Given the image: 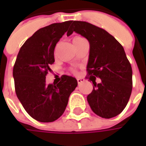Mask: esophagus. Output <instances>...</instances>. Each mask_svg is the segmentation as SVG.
<instances>
[{"mask_svg": "<svg viewBox=\"0 0 146 146\" xmlns=\"http://www.w3.org/2000/svg\"><path fill=\"white\" fill-rule=\"evenodd\" d=\"M84 81V79H83V78H78L77 79V83H78V84H80L81 83H83Z\"/></svg>", "mask_w": 146, "mask_h": 146, "instance_id": "34e87169", "label": "esophagus"}]
</instances>
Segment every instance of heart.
I'll return each mask as SVG.
<instances>
[{
    "instance_id": "b5f03b06",
    "label": "heart",
    "mask_w": 146,
    "mask_h": 146,
    "mask_svg": "<svg viewBox=\"0 0 146 146\" xmlns=\"http://www.w3.org/2000/svg\"><path fill=\"white\" fill-rule=\"evenodd\" d=\"M80 39H83V38H81V37H80V36H76V37H74V39H73V41H74V40H80ZM73 72L74 73H76V70H73Z\"/></svg>"
}]
</instances>
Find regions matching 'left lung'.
Here are the masks:
<instances>
[{
  "mask_svg": "<svg viewBox=\"0 0 146 146\" xmlns=\"http://www.w3.org/2000/svg\"><path fill=\"white\" fill-rule=\"evenodd\" d=\"M73 32L88 39L90 52L87 71L94 84L87 97L92 111L110 119L124 110L132 91V69L123 46L111 34L95 25L73 21L67 36ZM101 82L97 84L94 78Z\"/></svg>",
  "mask_w": 146,
  "mask_h": 146,
  "instance_id": "obj_1",
  "label": "left lung"
}]
</instances>
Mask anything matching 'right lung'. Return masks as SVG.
Masks as SVG:
<instances>
[{
  "label": "right lung",
  "instance_id": "obj_1",
  "mask_svg": "<svg viewBox=\"0 0 146 146\" xmlns=\"http://www.w3.org/2000/svg\"><path fill=\"white\" fill-rule=\"evenodd\" d=\"M72 21L43 27L27 39L16 58L13 68L15 93L28 114L43 123L58 119L66 108L70 94L77 86L73 76L63 75L57 84H46L51 72L55 45Z\"/></svg>",
  "mask_w": 146,
  "mask_h": 146
}]
</instances>
